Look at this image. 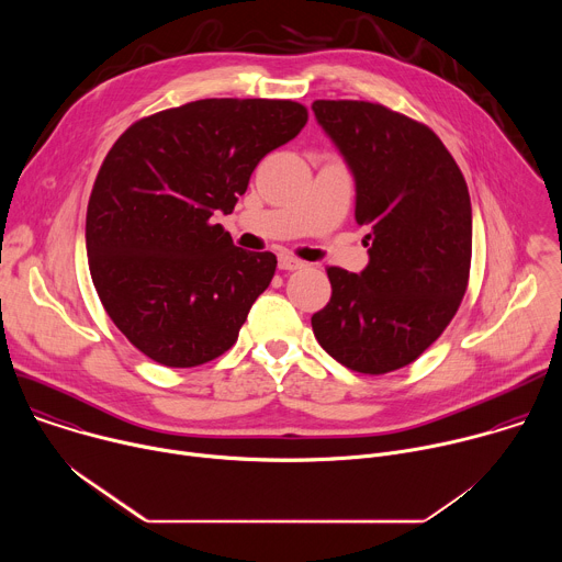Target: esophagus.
<instances>
[{"label":"esophagus","mask_w":562,"mask_h":562,"mask_svg":"<svg viewBox=\"0 0 562 562\" xmlns=\"http://www.w3.org/2000/svg\"><path fill=\"white\" fill-rule=\"evenodd\" d=\"M278 267H280L282 271H295V269H302L304 262L297 260V258H293V256H289V254H280Z\"/></svg>","instance_id":"1"}]
</instances>
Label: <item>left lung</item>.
<instances>
[{
  "instance_id": "obj_1",
  "label": "left lung",
  "mask_w": 562,
  "mask_h": 562,
  "mask_svg": "<svg viewBox=\"0 0 562 562\" xmlns=\"http://www.w3.org/2000/svg\"><path fill=\"white\" fill-rule=\"evenodd\" d=\"M313 113L356 178L369 265L327 267L331 300L313 334L351 371L418 360L453 319L469 284L471 200L456 159L423 122L382 104L315 100Z\"/></svg>"
}]
</instances>
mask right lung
<instances>
[{
  "instance_id": "right-lung-1",
  "label": "right lung",
  "mask_w": 562,
  "mask_h": 562,
  "mask_svg": "<svg viewBox=\"0 0 562 562\" xmlns=\"http://www.w3.org/2000/svg\"><path fill=\"white\" fill-rule=\"evenodd\" d=\"M306 120L291 100L211 98L142 117L111 146L87 209L89 269L144 356L189 369L235 345L278 260L235 247L213 215Z\"/></svg>"
}]
</instances>
